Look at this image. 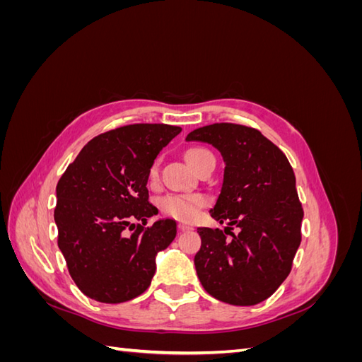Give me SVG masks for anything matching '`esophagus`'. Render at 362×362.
I'll return each mask as SVG.
<instances>
[{
  "label": "esophagus",
  "instance_id": "esophagus-1",
  "mask_svg": "<svg viewBox=\"0 0 362 362\" xmlns=\"http://www.w3.org/2000/svg\"><path fill=\"white\" fill-rule=\"evenodd\" d=\"M178 229H180L181 233H184V231H190L192 226H189V225H184V223H180V225H178Z\"/></svg>",
  "mask_w": 362,
  "mask_h": 362
}]
</instances>
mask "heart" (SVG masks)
<instances>
[{"instance_id":"b5f03b06","label":"heart","mask_w":362,"mask_h":362,"mask_svg":"<svg viewBox=\"0 0 362 362\" xmlns=\"http://www.w3.org/2000/svg\"><path fill=\"white\" fill-rule=\"evenodd\" d=\"M208 154H211V152L204 148H190L185 152V160L194 169ZM157 175L158 166L157 163H154L149 169V178L154 180L157 178ZM204 204L205 198L199 193H169L158 201V206L163 214L181 222H192Z\"/></svg>"}]
</instances>
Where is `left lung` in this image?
Segmentation results:
<instances>
[{
  "label": "left lung",
  "instance_id": "obj_1",
  "mask_svg": "<svg viewBox=\"0 0 362 362\" xmlns=\"http://www.w3.org/2000/svg\"><path fill=\"white\" fill-rule=\"evenodd\" d=\"M185 140L213 145L225 161L222 190L210 211L226 223L225 231L198 228L202 243L194 267L202 287L229 305L266 300L288 276L302 240L303 210L286 154L258 129L237 124L206 125ZM233 226L238 235L230 233Z\"/></svg>",
  "mask_w": 362,
  "mask_h": 362
}]
</instances>
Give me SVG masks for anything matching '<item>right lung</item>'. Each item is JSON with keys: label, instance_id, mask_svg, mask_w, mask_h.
<instances>
[{"label": "right lung", "instance_id": "add662e5", "mask_svg": "<svg viewBox=\"0 0 362 362\" xmlns=\"http://www.w3.org/2000/svg\"><path fill=\"white\" fill-rule=\"evenodd\" d=\"M181 133L166 124L125 125L96 136L57 182L54 221L69 275L87 298L120 303L137 298L156 273V257L177 235V222L149 204V169ZM133 230V233H128Z\"/></svg>", "mask_w": 362, "mask_h": 362}]
</instances>
